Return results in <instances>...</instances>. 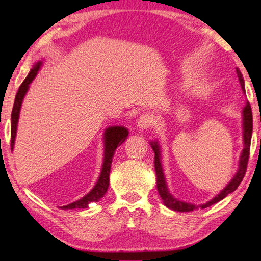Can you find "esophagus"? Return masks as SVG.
Returning a JSON list of instances; mask_svg holds the SVG:
<instances>
[{
    "label": "esophagus",
    "mask_w": 261,
    "mask_h": 261,
    "mask_svg": "<svg viewBox=\"0 0 261 261\" xmlns=\"http://www.w3.org/2000/svg\"><path fill=\"white\" fill-rule=\"evenodd\" d=\"M152 123V118L149 114H142V116L138 118L136 124L137 127L141 128V130H145V128H149L151 126Z\"/></svg>",
    "instance_id": "1"
}]
</instances>
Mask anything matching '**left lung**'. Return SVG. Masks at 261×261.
<instances>
[{"label": "left lung", "mask_w": 261, "mask_h": 261, "mask_svg": "<svg viewBox=\"0 0 261 261\" xmlns=\"http://www.w3.org/2000/svg\"><path fill=\"white\" fill-rule=\"evenodd\" d=\"M236 74H238V79L240 81V85H241L242 90L245 92V80L242 77L241 71L236 68ZM242 138H244V149H242L241 155H240L239 160V168L238 172L235 173V175L232 176V179L229 181L227 186L224 187L223 190L221 191L220 193L216 194L213 199L206 201L205 204H201V205H196V204L186 203V201H181L176 199L175 197H173V194L168 191V186H167L165 173H163L162 169V162H161V148H160V144L158 141L150 142V145L152 150L155 152L154 158V163H155V173H156V185H158V191L160 197L162 198L163 204L168 207V209L174 210V211H180V213H189V211H193L200 207V209H205V207H209L214 204L218 203V201L223 199L230 194L231 192L238 189L240 184H241L242 179H244L246 169H247V163H248V158H249V148H251V138H252V131H253V117H252V109L249 102H246V106L242 110Z\"/></svg>", "instance_id": "left-lung-1"}]
</instances>
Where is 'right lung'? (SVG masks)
<instances>
[{
  "label": "right lung",
  "mask_w": 261,
  "mask_h": 261,
  "mask_svg": "<svg viewBox=\"0 0 261 261\" xmlns=\"http://www.w3.org/2000/svg\"><path fill=\"white\" fill-rule=\"evenodd\" d=\"M41 65H43V61H38L34 63L33 68L31 69L30 74L27 75L25 81L20 86L19 90H17L15 101H14L13 111H12V127H10V135H12V141H10V148L12 150L14 149V144H15V137H16V130H17V123H19L20 111H21V105L25 98L26 93L29 92L30 85L36 79L38 71L40 70ZM128 136V130L124 126H109L103 133V161L101 166V172H100L99 179L89 193H87L85 197L81 199L74 201V203L68 204V205L61 206V209L68 210V209H86L88 207V204L92 201H98L100 198L105 196L107 189L110 185V171L111 165H112V158L114 155V151L118 145L123 144L124 141L126 140Z\"/></svg>",
  "instance_id": "1"
}]
</instances>
